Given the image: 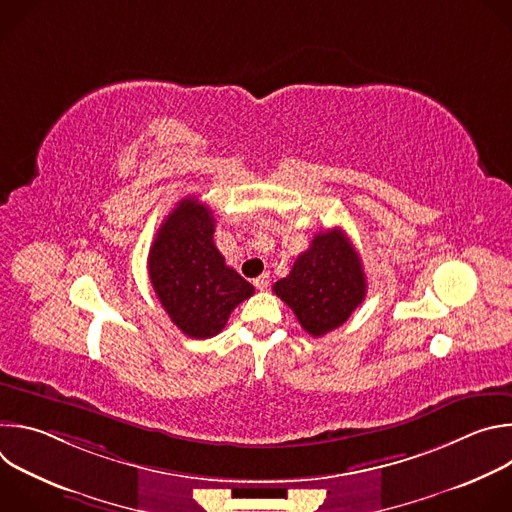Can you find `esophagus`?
Returning a JSON list of instances; mask_svg holds the SVG:
<instances>
[{
  "label": "esophagus",
  "mask_w": 512,
  "mask_h": 512,
  "mask_svg": "<svg viewBox=\"0 0 512 512\" xmlns=\"http://www.w3.org/2000/svg\"><path fill=\"white\" fill-rule=\"evenodd\" d=\"M253 285H255L257 289H267V287H269V275H267V273L259 275L257 279H253Z\"/></svg>",
  "instance_id": "esophagus-1"
}]
</instances>
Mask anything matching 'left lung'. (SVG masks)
I'll use <instances>...</instances> for the list:
<instances>
[{
  "label": "left lung",
  "instance_id": "obj_1",
  "mask_svg": "<svg viewBox=\"0 0 512 512\" xmlns=\"http://www.w3.org/2000/svg\"><path fill=\"white\" fill-rule=\"evenodd\" d=\"M302 328L320 338L342 326L367 296V277L356 249L342 229L314 235L289 275L273 285Z\"/></svg>",
  "mask_w": 512,
  "mask_h": 512
}]
</instances>
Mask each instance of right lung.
I'll list each match as a JSON object with an SVG mask.
<instances>
[{
  "label": "right lung",
  "mask_w": 512,
  "mask_h": 512,
  "mask_svg": "<svg viewBox=\"0 0 512 512\" xmlns=\"http://www.w3.org/2000/svg\"><path fill=\"white\" fill-rule=\"evenodd\" d=\"M148 269L170 320L196 340L216 336L231 312L255 294L216 249L212 210L196 196L182 198L160 225Z\"/></svg>",
  "instance_id": "1"
}]
</instances>
